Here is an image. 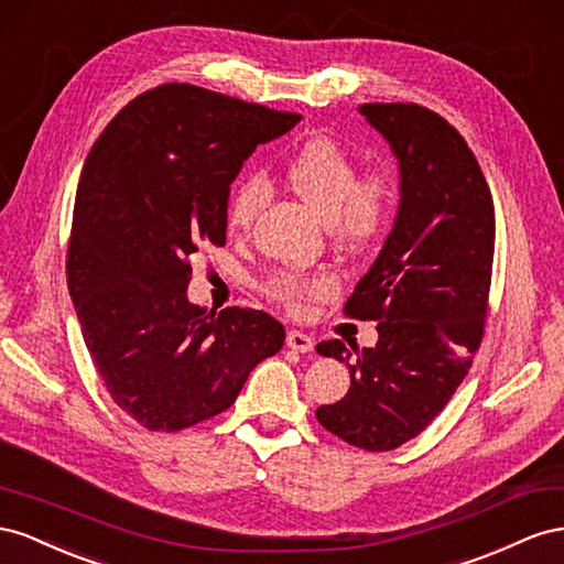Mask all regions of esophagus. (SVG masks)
<instances>
[{
	"instance_id": "34e87169",
	"label": "esophagus",
	"mask_w": 564,
	"mask_h": 564,
	"mask_svg": "<svg viewBox=\"0 0 564 564\" xmlns=\"http://www.w3.org/2000/svg\"><path fill=\"white\" fill-rule=\"evenodd\" d=\"M285 345H288V349L302 351V354H307V351L314 349V340H312V337H310L307 333H300V330H288Z\"/></svg>"
}]
</instances>
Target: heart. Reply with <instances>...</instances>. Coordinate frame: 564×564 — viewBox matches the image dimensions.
<instances>
[{
  "mask_svg": "<svg viewBox=\"0 0 564 564\" xmlns=\"http://www.w3.org/2000/svg\"><path fill=\"white\" fill-rule=\"evenodd\" d=\"M283 180L295 196L324 217L337 243L347 250H368L380 243L394 219L397 182L390 167L371 165L359 170L340 143L314 137L285 158ZM260 176L240 174L229 186L224 221L231 234H248L264 203ZM333 281L321 273L281 271L267 283V295L288 312H302L310 302L328 297Z\"/></svg>",
  "mask_w": 564,
  "mask_h": 564,
  "instance_id": "heart-1",
  "label": "heart"
}]
</instances>
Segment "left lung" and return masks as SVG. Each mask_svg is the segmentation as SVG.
Wrapping results in <instances>:
<instances>
[{
  "instance_id": "1",
  "label": "left lung",
  "mask_w": 564,
  "mask_h": 564,
  "mask_svg": "<svg viewBox=\"0 0 564 564\" xmlns=\"http://www.w3.org/2000/svg\"><path fill=\"white\" fill-rule=\"evenodd\" d=\"M359 110L399 158L401 205L388 243L345 302V316L378 321V343H318V354L347 364L351 384L316 417L364 452H392L468 376L487 326L496 217L475 153L440 112L417 104Z\"/></svg>"
}]
</instances>
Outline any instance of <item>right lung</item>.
<instances>
[{
  "label": "right lung",
  "mask_w": 564,
  "mask_h": 564,
  "mask_svg": "<svg viewBox=\"0 0 564 564\" xmlns=\"http://www.w3.org/2000/svg\"><path fill=\"white\" fill-rule=\"evenodd\" d=\"M302 120L186 83L139 94L108 122L79 176L68 291L110 399L151 432L227 411L283 347L267 312L219 314L186 297L191 257L227 243L229 184L243 160Z\"/></svg>",
  "instance_id": "right-lung-1"
}]
</instances>
